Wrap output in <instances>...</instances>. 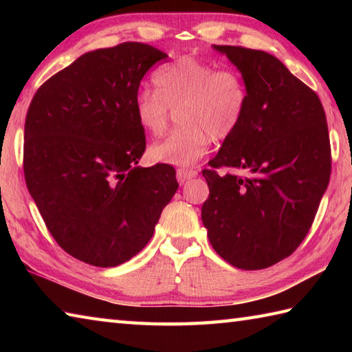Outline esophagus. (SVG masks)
<instances>
[{
  "label": "esophagus",
  "mask_w": 352,
  "mask_h": 352,
  "mask_svg": "<svg viewBox=\"0 0 352 352\" xmlns=\"http://www.w3.org/2000/svg\"><path fill=\"white\" fill-rule=\"evenodd\" d=\"M198 175V170L195 169H178L177 170V177L178 180L186 182V180H190V178H195Z\"/></svg>",
  "instance_id": "obj_1"
}]
</instances>
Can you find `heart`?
Returning a JSON list of instances; mask_svg holds the SVG:
<instances>
[{"label":"heart","mask_w":352,"mask_h":352,"mask_svg":"<svg viewBox=\"0 0 352 352\" xmlns=\"http://www.w3.org/2000/svg\"><path fill=\"white\" fill-rule=\"evenodd\" d=\"M155 87H144L134 98V115L151 136L168 126L170 109H178L183 126L149 148V157L174 166H190L241 125L248 89L234 69H218L201 58L183 56L155 72Z\"/></svg>","instance_id":"b5f03b06"}]
</instances>
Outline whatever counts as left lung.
Listing matches in <instances>:
<instances>
[{
  "label": "left lung",
  "mask_w": 352,
  "mask_h": 352,
  "mask_svg": "<svg viewBox=\"0 0 352 352\" xmlns=\"http://www.w3.org/2000/svg\"><path fill=\"white\" fill-rule=\"evenodd\" d=\"M242 74L241 125L204 169L210 195L201 219L213 250L257 271L289 257L307 236L331 172L328 125L318 95L265 51L213 45ZM249 172L219 176L214 169Z\"/></svg>",
  "instance_id": "8db88e82"
}]
</instances>
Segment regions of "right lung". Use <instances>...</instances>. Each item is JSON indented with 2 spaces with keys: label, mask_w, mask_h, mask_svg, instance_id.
<instances>
[{
  "label": "right lung",
  "mask_w": 352,
  "mask_h": 352,
  "mask_svg": "<svg viewBox=\"0 0 352 352\" xmlns=\"http://www.w3.org/2000/svg\"><path fill=\"white\" fill-rule=\"evenodd\" d=\"M166 52L125 42L89 51L37 89L24 130L30 195L62 248L113 267L149 242L178 189L169 164L138 166L145 133L134 98Z\"/></svg>",
  "instance_id": "add662e5"
}]
</instances>
